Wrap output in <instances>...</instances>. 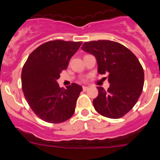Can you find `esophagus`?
<instances>
[{
	"label": "esophagus",
	"mask_w": 160,
	"mask_h": 160,
	"mask_svg": "<svg viewBox=\"0 0 160 160\" xmlns=\"http://www.w3.org/2000/svg\"><path fill=\"white\" fill-rule=\"evenodd\" d=\"M82 90H83V91H87V90H89V87H82Z\"/></svg>",
	"instance_id": "34e87169"
}]
</instances>
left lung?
Here are the masks:
<instances>
[{
  "label": "left lung",
  "instance_id": "1",
  "mask_svg": "<svg viewBox=\"0 0 160 160\" xmlns=\"http://www.w3.org/2000/svg\"><path fill=\"white\" fill-rule=\"evenodd\" d=\"M82 49L96 58L98 73H109L110 87L107 90L97 87L98 94L93 101L94 109L107 118H122L136 104L142 94V65L129 49L113 41L87 42Z\"/></svg>",
  "mask_w": 160,
  "mask_h": 160
}]
</instances>
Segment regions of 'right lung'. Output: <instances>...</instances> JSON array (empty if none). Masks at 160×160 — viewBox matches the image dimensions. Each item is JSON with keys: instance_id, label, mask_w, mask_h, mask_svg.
Here are the masks:
<instances>
[{"instance_id": "right-lung-1", "label": "right lung", "mask_w": 160, "mask_h": 160, "mask_svg": "<svg viewBox=\"0 0 160 160\" xmlns=\"http://www.w3.org/2000/svg\"><path fill=\"white\" fill-rule=\"evenodd\" d=\"M82 43L62 40L45 42L29 55L24 64L22 71L24 96L33 113L45 122L61 123L74 113L82 88L75 83L66 89L61 88L57 80Z\"/></svg>"}]
</instances>
